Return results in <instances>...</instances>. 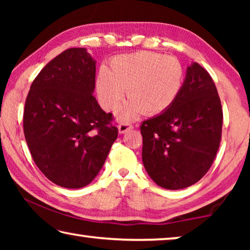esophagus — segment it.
I'll return each instance as SVG.
<instances>
[{"label":"esophagus","mask_w":250,"mask_h":250,"mask_svg":"<svg viewBox=\"0 0 250 250\" xmlns=\"http://www.w3.org/2000/svg\"><path fill=\"white\" fill-rule=\"evenodd\" d=\"M130 129H132V125H131L130 124H120L119 125H118V130H119L120 134L125 133L126 131H129Z\"/></svg>","instance_id":"1"}]
</instances>
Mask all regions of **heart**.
<instances>
[{"mask_svg":"<svg viewBox=\"0 0 250 250\" xmlns=\"http://www.w3.org/2000/svg\"><path fill=\"white\" fill-rule=\"evenodd\" d=\"M184 69L174 57L153 52L119 55L103 66L96 80L97 98L105 111H111L126 96L130 98L118 109L120 121H131L145 112L155 116L172 107L183 87Z\"/></svg>","mask_w":250,"mask_h":250,"instance_id":"heart-1","label":"heart"}]
</instances>
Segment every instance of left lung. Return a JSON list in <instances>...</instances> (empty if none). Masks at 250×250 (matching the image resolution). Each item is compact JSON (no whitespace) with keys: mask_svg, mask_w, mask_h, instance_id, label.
<instances>
[{"mask_svg":"<svg viewBox=\"0 0 250 250\" xmlns=\"http://www.w3.org/2000/svg\"><path fill=\"white\" fill-rule=\"evenodd\" d=\"M222 126L216 86L201 65L192 62L172 107L142 122V161L152 181L167 189L195 184L213 163Z\"/></svg>","mask_w":250,"mask_h":250,"instance_id":"left-lung-1","label":"left lung"}]
</instances>
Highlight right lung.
Segmentation results:
<instances>
[{"mask_svg":"<svg viewBox=\"0 0 250 250\" xmlns=\"http://www.w3.org/2000/svg\"><path fill=\"white\" fill-rule=\"evenodd\" d=\"M95 86V59L86 48H69L41 70L25 101L23 126L32 158L62 188L91 183L117 140L111 113L92 96Z\"/></svg>","mask_w":250,"mask_h":250,"instance_id":"obj_1","label":"right lung"}]
</instances>
